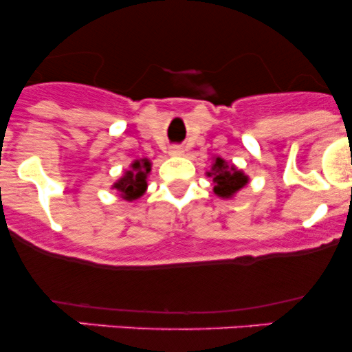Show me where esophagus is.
Returning <instances> with one entry per match:
<instances>
[{"instance_id": "1", "label": "esophagus", "mask_w": 352, "mask_h": 352, "mask_svg": "<svg viewBox=\"0 0 352 352\" xmlns=\"http://www.w3.org/2000/svg\"><path fill=\"white\" fill-rule=\"evenodd\" d=\"M184 147L182 145H172L170 147V155H182L184 153Z\"/></svg>"}]
</instances>
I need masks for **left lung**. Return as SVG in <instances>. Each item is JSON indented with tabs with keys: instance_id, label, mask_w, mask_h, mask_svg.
Listing matches in <instances>:
<instances>
[{
	"instance_id": "8db88e82",
	"label": "left lung",
	"mask_w": 352,
	"mask_h": 352,
	"mask_svg": "<svg viewBox=\"0 0 352 352\" xmlns=\"http://www.w3.org/2000/svg\"><path fill=\"white\" fill-rule=\"evenodd\" d=\"M208 177H213V192L218 197H225V199L232 197L241 187H245L246 182H248L246 175L228 165L223 159H215V164H213Z\"/></svg>"
}]
</instances>
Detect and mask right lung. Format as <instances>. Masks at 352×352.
<instances>
[{"instance_id":"right-lung-1","label":"right lung","mask_w":352,"mask_h":352,"mask_svg":"<svg viewBox=\"0 0 352 352\" xmlns=\"http://www.w3.org/2000/svg\"><path fill=\"white\" fill-rule=\"evenodd\" d=\"M151 172V162L147 159L137 160L132 164V170H129L125 175L114 185V188L119 190L122 193L125 200H135L147 188V173Z\"/></svg>"}]
</instances>
